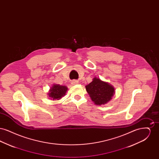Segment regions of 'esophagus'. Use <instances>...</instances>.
Here are the masks:
<instances>
[{
  "label": "esophagus",
  "instance_id": "1",
  "mask_svg": "<svg viewBox=\"0 0 159 159\" xmlns=\"http://www.w3.org/2000/svg\"><path fill=\"white\" fill-rule=\"evenodd\" d=\"M78 83H79V82H78L77 80H73V81H72V82H71L72 84H78Z\"/></svg>",
  "mask_w": 159,
  "mask_h": 159
}]
</instances>
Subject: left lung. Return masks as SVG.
<instances>
[{"instance_id": "left-lung-1", "label": "left lung", "mask_w": 159, "mask_h": 159, "mask_svg": "<svg viewBox=\"0 0 159 159\" xmlns=\"http://www.w3.org/2000/svg\"><path fill=\"white\" fill-rule=\"evenodd\" d=\"M85 88L92 101L97 106L104 105L108 102L115 93V89L111 84L96 77Z\"/></svg>"}]
</instances>
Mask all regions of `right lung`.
<instances>
[{
	"instance_id": "right-lung-1",
	"label": "right lung",
	"mask_w": 159,
	"mask_h": 159,
	"mask_svg": "<svg viewBox=\"0 0 159 159\" xmlns=\"http://www.w3.org/2000/svg\"><path fill=\"white\" fill-rule=\"evenodd\" d=\"M67 90L68 88L66 86H62L59 84L53 83L48 92L49 93L48 95L51 100H59L66 95Z\"/></svg>"
}]
</instances>
